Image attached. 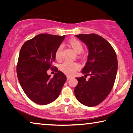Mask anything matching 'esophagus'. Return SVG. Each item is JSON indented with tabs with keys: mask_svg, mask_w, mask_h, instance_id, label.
Returning <instances> with one entry per match:
<instances>
[{
	"mask_svg": "<svg viewBox=\"0 0 133 133\" xmlns=\"http://www.w3.org/2000/svg\"><path fill=\"white\" fill-rule=\"evenodd\" d=\"M72 78V77L70 76H67V80H69V79H71Z\"/></svg>",
	"mask_w": 133,
	"mask_h": 133,
	"instance_id": "34e87169",
	"label": "esophagus"
}]
</instances>
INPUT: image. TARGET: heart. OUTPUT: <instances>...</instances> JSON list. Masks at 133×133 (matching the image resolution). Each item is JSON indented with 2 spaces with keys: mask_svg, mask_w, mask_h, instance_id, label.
Returning <instances> with one entry per match:
<instances>
[{
  "mask_svg": "<svg viewBox=\"0 0 133 133\" xmlns=\"http://www.w3.org/2000/svg\"><path fill=\"white\" fill-rule=\"evenodd\" d=\"M68 43L72 49L75 52L79 54L83 51V45L82 42L78 39L76 38L70 39L68 41ZM62 50V46L60 45L57 48L55 52V58L57 61L61 60V53ZM81 66L78 63L73 62V63H68L65 62L63 64H61L60 66V70L61 72H63L65 74L69 75H72L74 74L76 71L79 70L80 69Z\"/></svg>",
  "mask_w": 133,
  "mask_h": 133,
  "instance_id": "1",
  "label": "heart"
}]
</instances>
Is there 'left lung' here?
<instances>
[{
	"mask_svg": "<svg viewBox=\"0 0 133 133\" xmlns=\"http://www.w3.org/2000/svg\"><path fill=\"white\" fill-rule=\"evenodd\" d=\"M76 36L88 46L89 55L82 70L85 76L76 78L78 84L75 95L85 106H97L105 100L114 87L118 69V60L114 49L103 37L98 35L80 34Z\"/></svg>",
	"mask_w": 133,
	"mask_h": 133,
	"instance_id": "left-lung-1",
	"label": "left lung"
}]
</instances>
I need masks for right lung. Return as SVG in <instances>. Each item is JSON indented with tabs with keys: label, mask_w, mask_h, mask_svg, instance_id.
I'll list each match as a JSON object with an SVG mask.
<instances>
[{
	"label": "right lung",
	"mask_w": 133,
	"mask_h": 133,
	"mask_svg": "<svg viewBox=\"0 0 133 133\" xmlns=\"http://www.w3.org/2000/svg\"><path fill=\"white\" fill-rule=\"evenodd\" d=\"M65 38L64 36L39 34L25 42L19 52L17 73L26 96L36 103L45 105L58 98L66 76L56 67L55 52ZM50 68L56 73L48 75Z\"/></svg>",
	"instance_id": "add662e5"
}]
</instances>
